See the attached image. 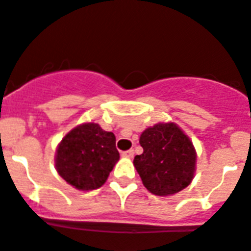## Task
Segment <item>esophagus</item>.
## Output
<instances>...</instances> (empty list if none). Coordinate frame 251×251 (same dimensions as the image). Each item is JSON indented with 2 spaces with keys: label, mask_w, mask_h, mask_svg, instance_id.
<instances>
[{
  "label": "esophagus",
  "mask_w": 251,
  "mask_h": 251,
  "mask_svg": "<svg viewBox=\"0 0 251 251\" xmlns=\"http://www.w3.org/2000/svg\"><path fill=\"white\" fill-rule=\"evenodd\" d=\"M122 155H123L124 158H133L134 150H133V149H130V150L123 151V154H122Z\"/></svg>",
  "instance_id": "esophagus-1"
}]
</instances>
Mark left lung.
Returning <instances> with one entry per match:
<instances>
[{"label":"left lung","mask_w":251,"mask_h":251,"mask_svg":"<svg viewBox=\"0 0 251 251\" xmlns=\"http://www.w3.org/2000/svg\"><path fill=\"white\" fill-rule=\"evenodd\" d=\"M140 144L144 152L134 156L133 164L151 194L173 195L191 183L195 149L175 123H159L148 128L141 134Z\"/></svg>","instance_id":"1"}]
</instances>
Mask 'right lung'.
<instances>
[{"label":"right lung","mask_w":251,"mask_h":251,"mask_svg":"<svg viewBox=\"0 0 251 251\" xmlns=\"http://www.w3.org/2000/svg\"><path fill=\"white\" fill-rule=\"evenodd\" d=\"M118 160L113 132L103 130L96 123H86L70 130L60 142L56 169L69 185L90 191L106 182Z\"/></svg>","instance_id":"right-lung-1"}]
</instances>
